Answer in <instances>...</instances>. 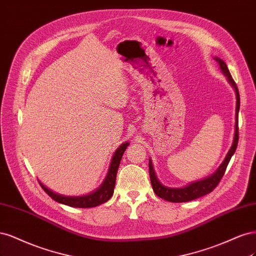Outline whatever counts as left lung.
Segmentation results:
<instances>
[{
	"instance_id": "1",
	"label": "left lung",
	"mask_w": 256,
	"mask_h": 256,
	"mask_svg": "<svg viewBox=\"0 0 256 256\" xmlns=\"http://www.w3.org/2000/svg\"><path fill=\"white\" fill-rule=\"evenodd\" d=\"M215 60L218 62L220 69L222 70L226 74V76L228 78L230 84L232 85L235 89L236 92V123H235V137H234V142L233 146H230V149L226 155V160L224 162L221 164V166L218 168V170L214 173V174L208 178L202 180H198L196 183H192L190 185H188L184 188H169V187H164V185L160 184V180H158L155 176V172L153 170V166L151 160L149 162V173H150V180H151V184L153 187V190L156 194V196L162 198V199L169 201V202H174V203H180V202H188L194 199H198V198L203 196L205 194H208L212 192L214 189H215L218 184L220 183L221 178H224L228 164L230 162V158L236 151L237 144H238V112H239V106H240V98H239V92L237 85L235 83V80H233L232 76L228 69V66L226 62L218 58V57H215Z\"/></svg>"
}]
</instances>
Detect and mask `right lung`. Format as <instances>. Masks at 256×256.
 I'll return each mask as SVG.
<instances>
[{
  "instance_id": "obj_1",
  "label": "right lung",
  "mask_w": 256,
  "mask_h": 256,
  "mask_svg": "<svg viewBox=\"0 0 256 256\" xmlns=\"http://www.w3.org/2000/svg\"><path fill=\"white\" fill-rule=\"evenodd\" d=\"M128 146V142L123 144L120 146L119 149L114 152L112 156V160L110 162L108 174H107L102 186L98 188L96 192H92L88 196H66L55 194L41 183L39 184L54 201L62 203L64 205H69L71 208H94V206L103 204L106 201H108L114 194V184H116V176H117V171L119 168L120 160Z\"/></svg>"
}]
</instances>
